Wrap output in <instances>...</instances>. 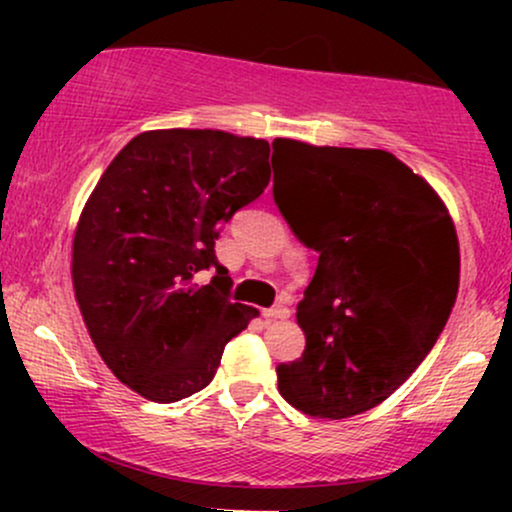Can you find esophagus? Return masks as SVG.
Masks as SVG:
<instances>
[{
	"label": "esophagus",
	"mask_w": 512,
	"mask_h": 512,
	"mask_svg": "<svg viewBox=\"0 0 512 512\" xmlns=\"http://www.w3.org/2000/svg\"><path fill=\"white\" fill-rule=\"evenodd\" d=\"M291 315V310L286 308V305H274V308H269V310H264V317H267V320H286V317Z\"/></svg>",
	"instance_id": "1"
}]
</instances>
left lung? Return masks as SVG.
<instances>
[{"mask_svg":"<svg viewBox=\"0 0 512 512\" xmlns=\"http://www.w3.org/2000/svg\"><path fill=\"white\" fill-rule=\"evenodd\" d=\"M274 202L317 269L296 317L301 358L279 392L320 419L378 407L438 342L460 289V245L424 178L380 149L274 139Z\"/></svg>","mask_w":512,"mask_h":512,"instance_id":"obj_1","label":"left lung"}]
</instances>
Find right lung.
I'll return each instance as SVG.
<instances>
[{
    "instance_id": "add662e5",
    "label": "right lung",
    "mask_w": 512,
    "mask_h": 512,
    "mask_svg": "<svg viewBox=\"0 0 512 512\" xmlns=\"http://www.w3.org/2000/svg\"><path fill=\"white\" fill-rule=\"evenodd\" d=\"M272 178L269 144L219 129H156L113 158L74 236L81 315L108 368L151 402L214 380L257 310L231 303L216 238ZM199 271H214L207 287Z\"/></svg>"
}]
</instances>
